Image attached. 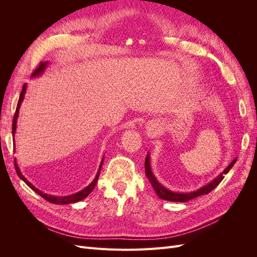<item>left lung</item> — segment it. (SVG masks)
Returning a JSON list of instances; mask_svg holds the SVG:
<instances>
[{
  "label": "left lung",
  "instance_id": "8db88e82",
  "mask_svg": "<svg viewBox=\"0 0 257 257\" xmlns=\"http://www.w3.org/2000/svg\"><path fill=\"white\" fill-rule=\"evenodd\" d=\"M237 159H235L232 161L230 164L225 168L223 172L217 176L215 179L211 182H209L208 184H206L203 188H200L194 192H190V193H178V192H173L169 191L168 189H166L165 186H163L158 180L157 178L154 177L152 170H151V165H150V154H147L146 158V162H145V169H146V176L149 179V181L152 185V188L154 189L155 193L158 194V196L164 200H169V201H179V203H185V201H189L190 199L196 198L198 196L201 195H206V194H209L212 190H214L217 185L220 184V182L224 179V175H226L230 168L234 166V164L236 163Z\"/></svg>",
  "mask_w": 257,
  "mask_h": 257
}]
</instances>
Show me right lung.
Segmentation results:
<instances>
[{"instance_id": "add662e5", "label": "right lung", "mask_w": 257, "mask_h": 257, "mask_svg": "<svg viewBox=\"0 0 257 257\" xmlns=\"http://www.w3.org/2000/svg\"><path fill=\"white\" fill-rule=\"evenodd\" d=\"M48 65V62H42V63H40V66H38L35 71L33 72L32 74V77H35V76H38L41 75L44 71L45 68L47 67ZM26 89H27V84H23L22 87V90H21V93H20V97H19V100H18V104H17V108H16V112H15V115H14V120H13V137L15 136V133H16V127H17V119H18V114H19V108H20V105H21V102L23 100V97H25V93H26ZM103 162H104V158L102 160V162H100V165H99V168H98V172L94 178V180H93L87 188H84L82 191L80 192H77L75 194H72V195H67V196H53V195H48V194H46L42 191L38 190L37 188H35V186L31 183L30 181H28L27 179L22 176L20 169L17 165L16 163V160H15V167H16V172L19 176V178L21 179V180L25 181L31 189H32L35 193H37L38 195L42 196L43 198H45L46 200H48L49 203H52V204H57V205H66V204H74V203H77V201H80L82 199H84L85 197H87L89 194L93 191V189L95 188V184L98 180V177H99V172H100V167H102L103 165Z\"/></svg>"}]
</instances>
